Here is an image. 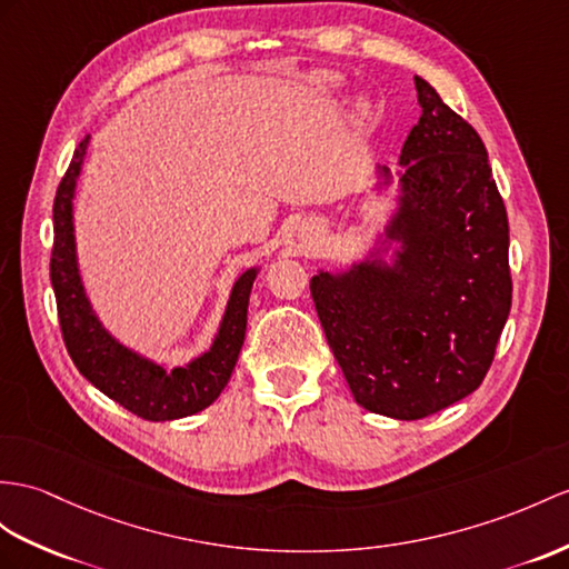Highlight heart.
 I'll return each instance as SVG.
<instances>
[{
  "label": "heart",
  "instance_id": "heart-1",
  "mask_svg": "<svg viewBox=\"0 0 569 569\" xmlns=\"http://www.w3.org/2000/svg\"><path fill=\"white\" fill-rule=\"evenodd\" d=\"M318 84H321L323 89H332L338 84V79L330 77V74H323V77H318Z\"/></svg>",
  "mask_w": 569,
  "mask_h": 569
}]
</instances>
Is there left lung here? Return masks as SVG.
Returning <instances> with one entry per match:
<instances>
[{
  "label": "left lung",
  "mask_w": 569,
  "mask_h": 569,
  "mask_svg": "<svg viewBox=\"0 0 569 569\" xmlns=\"http://www.w3.org/2000/svg\"><path fill=\"white\" fill-rule=\"evenodd\" d=\"M422 116L410 130L403 241L393 268L318 272L311 297L326 340L362 408L422 420L473 393L511 309L509 221L480 134L415 77Z\"/></svg>",
  "instance_id": "obj_1"
}]
</instances>
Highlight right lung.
Here are the masks:
<instances>
[{"label": "right lung", "mask_w": 569, "mask_h": 569, "mask_svg": "<svg viewBox=\"0 0 569 569\" xmlns=\"http://www.w3.org/2000/svg\"><path fill=\"white\" fill-rule=\"evenodd\" d=\"M89 134L74 149L58 192H54L52 221L54 241L50 256V280L58 301V318L64 348L77 369L84 377L120 403L124 410L142 420L166 422L188 418L212 406L217 396L224 391L246 338L248 297L256 280V270L239 277L231 289V299L219 326L210 352L198 357L188 367L166 371L163 367L142 359L132 350L122 348L101 328L93 316L89 299L81 287L74 256V229H72V196L81 171V159L87 154Z\"/></svg>", "instance_id": "1"}]
</instances>
